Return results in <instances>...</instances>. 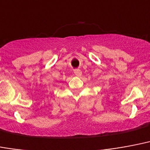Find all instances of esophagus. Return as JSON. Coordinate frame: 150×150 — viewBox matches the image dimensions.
<instances>
[{"instance_id": "34e87169", "label": "esophagus", "mask_w": 150, "mask_h": 150, "mask_svg": "<svg viewBox=\"0 0 150 150\" xmlns=\"http://www.w3.org/2000/svg\"><path fill=\"white\" fill-rule=\"evenodd\" d=\"M74 73H75V75H76V76H78V77H80L81 75H82V71H81L80 69L74 70Z\"/></svg>"}]
</instances>
